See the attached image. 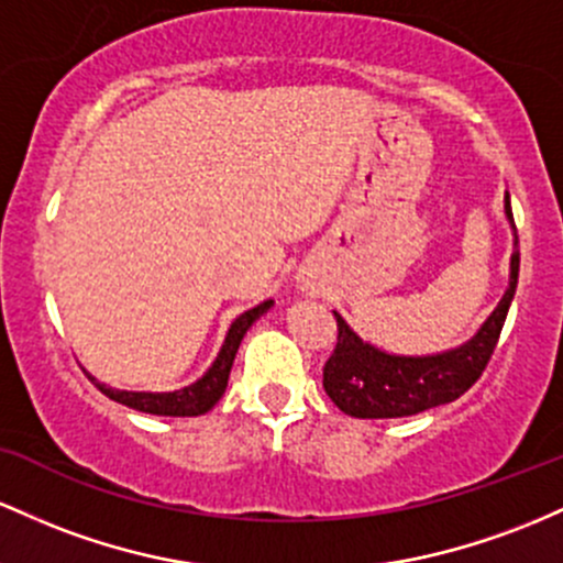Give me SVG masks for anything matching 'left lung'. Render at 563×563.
I'll use <instances>...</instances> for the list:
<instances>
[{
    "label": "left lung",
    "mask_w": 563,
    "mask_h": 563,
    "mask_svg": "<svg viewBox=\"0 0 563 563\" xmlns=\"http://www.w3.org/2000/svg\"><path fill=\"white\" fill-rule=\"evenodd\" d=\"M505 214L514 223V210L505 194ZM516 229V223H514ZM519 247V236H516ZM519 284V250L510 257V284L500 306L478 330L476 338L460 349L435 356H390L362 343L356 332L338 319V343L324 364V390L351 418L380 420L407 418L426 409L450 404L465 394L482 377L500 340L505 316Z\"/></svg>",
    "instance_id": "obj_1"
}]
</instances>
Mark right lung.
<instances>
[{"mask_svg": "<svg viewBox=\"0 0 563 563\" xmlns=\"http://www.w3.org/2000/svg\"><path fill=\"white\" fill-rule=\"evenodd\" d=\"M271 302L274 300H265V302H261V306L244 311L236 321H233L229 334H225L223 349H220L218 358H214V364L207 369V375L201 377V380L188 385V388L173 390V394H135V390L106 388V385H100L92 375H87V377L98 385L100 394H106L113 401L124 404V407L137 409V412L167 415V418H197V415L210 412L214 404H218L220 396H223L225 385H229L231 364H233V356H236V351H239V343H242V338L247 334L252 321L261 319V316L268 311Z\"/></svg>", "mask_w": 563, "mask_h": 563, "instance_id": "obj_1", "label": "right lung"}]
</instances>
